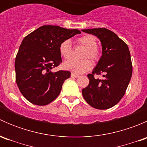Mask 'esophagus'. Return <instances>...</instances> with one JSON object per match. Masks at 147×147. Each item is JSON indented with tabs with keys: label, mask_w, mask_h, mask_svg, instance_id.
Returning a JSON list of instances; mask_svg holds the SVG:
<instances>
[{
	"label": "esophagus",
	"mask_w": 147,
	"mask_h": 147,
	"mask_svg": "<svg viewBox=\"0 0 147 147\" xmlns=\"http://www.w3.org/2000/svg\"><path fill=\"white\" fill-rule=\"evenodd\" d=\"M78 77H79V75H76V74H75V73H73V72H72V73L71 74V78H78Z\"/></svg>",
	"instance_id": "esophagus-1"
}]
</instances>
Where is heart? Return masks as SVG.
<instances>
[{"label":"heart","mask_w":147,"mask_h":147,"mask_svg":"<svg viewBox=\"0 0 147 147\" xmlns=\"http://www.w3.org/2000/svg\"><path fill=\"white\" fill-rule=\"evenodd\" d=\"M77 42L86 48V52L83 55V58H90L93 61H97L100 59V52L97 48V39L91 35H83L78 38ZM59 51L62 57L65 59L70 58L72 54V49L71 41L69 40H65L60 43ZM64 67L67 70L72 71L73 73L82 74L90 70L92 68V63L87 59L83 60H75L72 59L64 63Z\"/></svg>","instance_id":"heart-1"}]
</instances>
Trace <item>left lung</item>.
<instances>
[{"label": "left lung", "mask_w": 147, "mask_h": 147, "mask_svg": "<svg viewBox=\"0 0 147 147\" xmlns=\"http://www.w3.org/2000/svg\"><path fill=\"white\" fill-rule=\"evenodd\" d=\"M100 39L102 55L92 74L87 77L90 82L82 89V96L92 107L107 109L119 102L125 94L132 75V64L127 44L107 28L82 30ZM94 74H102V80Z\"/></svg>", "instance_id": "left-lung-1"}]
</instances>
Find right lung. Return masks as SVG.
<instances>
[{
    "label": "right lung",
    "mask_w": 147,
    "mask_h": 147,
    "mask_svg": "<svg viewBox=\"0 0 147 147\" xmlns=\"http://www.w3.org/2000/svg\"><path fill=\"white\" fill-rule=\"evenodd\" d=\"M81 32L57 26H42L25 37L15 61L17 85L25 98L35 105H47L60 94L69 71L53 72L62 63L60 43Z\"/></svg>",
    "instance_id": "add662e5"
}]
</instances>
